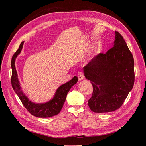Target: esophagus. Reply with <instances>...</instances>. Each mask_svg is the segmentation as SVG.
<instances>
[{
	"label": "esophagus",
	"mask_w": 146,
	"mask_h": 146,
	"mask_svg": "<svg viewBox=\"0 0 146 146\" xmlns=\"http://www.w3.org/2000/svg\"><path fill=\"white\" fill-rule=\"evenodd\" d=\"M78 78L79 79V80H83V78H84V74H83V73L82 72H79L78 74Z\"/></svg>",
	"instance_id": "obj_1"
}]
</instances>
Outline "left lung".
Returning a JSON list of instances; mask_svg holds the SVG:
<instances>
[{
	"mask_svg": "<svg viewBox=\"0 0 146 146\" xmlns=\"http://www.w3.org/2000/svg\"><path fill=\"white\" fill-rule=\"evenodd\" d=\"M115 33L114 46L83 68L85 78L93 87L88 104L94 113H109L120 108L135 82L133 56L121 35Z\"/></svg>",
	"mask_w": 146,
	"mask_h": 146,
	"instance_id": "obj_1",
	"label": "left lung"
}]
</instances>
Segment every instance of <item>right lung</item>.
Here are the masks:
<instances>
[{
    "label": "right lung",
    "mask_w": 146,
    "mask_h": 146,
    "mask_svg": "<svg viewBox=\"0 0 146 146\" xmlns=\"http://www.w3.org/2000/svg\"><path fill=\"white\" fill-rule=\"evenodd\" d=\"M23 44L24 42H21L19 49L15 52L11 58V69H12V73H11V82L13 89L15 90L16 94H17L19 99L26 110L33 116L38 117V118H50V117L56 116L59 113L61 109L63 108L67 93L71 89V87L77 83L78 78L74 76L68 82L64 83L61 87H59L57 90L54 98L50 102L45 103V104H34V103L30 102L21 90L15 66V58L17 55L20 54Z\"/></svg>",
    "instance_id": "1"
}]
</instances>
